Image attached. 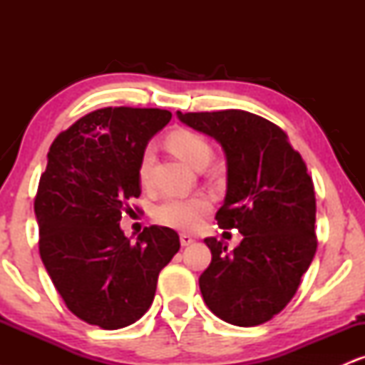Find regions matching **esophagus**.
Here are the masks:
<instances>
[{"mask_svg": "<svg viewBox=\"0 0 365 365\" xmlns=\"http://www.w3.org/2000/svg\"><path fill=\"white\" fill-rule=\"evenodd\" d=\"M180 244H182L183 247H187V245L194 244V238L188 235V233H182V235H180Z\"/></svg>", "mask_w": 365, "mask_h": 365, "instance_id": "esophagus-1", "label": "esophagus"}]
</instances>
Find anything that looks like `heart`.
Masks as SVG:
<instances>
[{
  "label": "heart",
  "mask_w": 365,
  "mask_h": 365,
  "mask_svg": "<svg viewBox=\"0 0 365 365\" xmlns=\"http://www.w3.org/2000/svg\"><path fill=\"white\" fill-rule=\"evenodd\" d=\"M168 148L190 168H204L212 156L211 144L200 133L192 130H175L168 135ZM154 163V148L145 145L140 154L137 177L142 187L150 182V170ZM209 211V204L202 197H165L153 209V217L159 225L177 230H192L199 225L200 217Z\"/></svg>",
  "instance_id": "heart-1"
}]
</instances>
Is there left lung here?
Returning <instances> with one entry per match:
<instances>
[{
  "label": "left lung",
  "instance_id": "left-lung-1",
  "mask_svg": "<svg viewBox=\"0 0 365 365\" xmlns=\"http://www.w3.org/2000/svg\"><path fill=\"white\" fill-rule=\"evenodd\" d=\"M178 118L223 148L228 182L216 220L244 235L233 252L204 240L212 254L199 278L204 302L230 324H262L287 307L316 254L312 178L287 133L262 116L221 110Z\"/></svg>",
  "mask_w": 365,
  "mask_h": 365
}]
</instances>
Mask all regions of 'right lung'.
Returning <instances> with one entry per match:
<instances>
[{"label": "right lung", "instance_id": "1", "mask_svg": "<svg viewBox=\"0 0 365 365\" xmlns=\"http://www.w3.org/2000/svg\"><path fill=\"white\" fill-rule=\"evenodd\" d=\"M171 120L159 108H101L54 139L34 199L39 254L63 302L103 329L139 321L158 276L180 249L168 226L142 230L135 244L120 228L148 140Z\"/></svg>", "mask_w": 365, "mask_h": 365}]
</instances>
